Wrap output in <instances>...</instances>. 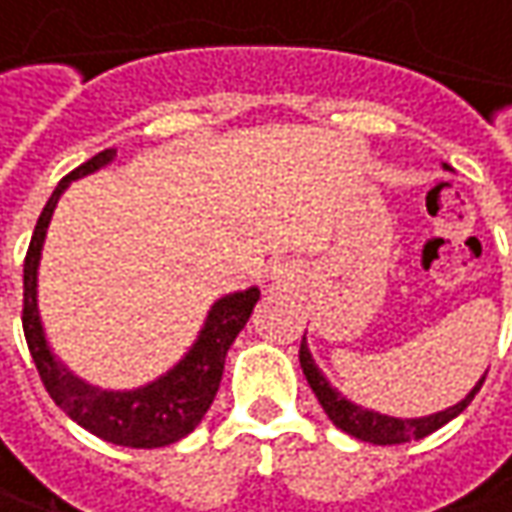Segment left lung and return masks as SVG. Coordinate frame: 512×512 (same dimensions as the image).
<instances>
[{"label":"left lung","mask_w":512,"mask_h":512,"mask_svg":"<svg viewBox=\"0 0 512 512\" xmlns=\"http://www.w3.org/2000/svg\"><path fill=\"white\" fill-rule=\"evenodd\" d=\"M445 169H450L448 164H442ZM300 368H303V374L309 379L311 391H314V397L317 402L323 405V411L328 414V419L345 431L348 436H354V439H360V442H371V445H402V442H411V439H422V436H428V433L439 431L442 425H448L450 419H456V416L465 411L467 405L473 402V397L479 394V388H482V382H485L487 371L482 374V379L470 388L465 394V399H459L456 405H450L445 411H436V414L428 416H388V414H379V411H371V408H362L357 402H351V399L340 394L334 385H331V379L317 368V362L311 357L309 343H306V334H303V343H300Z\"/></svg>","instance_id":"1"}]
</instances>
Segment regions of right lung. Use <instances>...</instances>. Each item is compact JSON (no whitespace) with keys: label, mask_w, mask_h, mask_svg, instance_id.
<instances>
[{"label":"right lung","mask_w":512,"mask_h":512,"mask_svg":"<svg viewBox=\"0 0 512 512\" xmlns=\"http://www.w3.org/2000/svg\"><path fill=\"white\" fill-rule=\"evenodd\" d=\"M113 161L115 150L93 155L70 175H64L59 186L53 189L50 201L45 203L25 257L22 328H25L30 357L39 368L47 394L73 422H79L84 431L96 433L98 439L121 445V448H164L195 431L203 414L209 411L221 385L226 351L249 323L255 303L260 300V289L249 286V289L232 291V294H223L221 300H215L212 309L206 311L198 340L189 345V351L167 374L155 377L147 385H138L133 391H107L73 374L47 343L45 323L39 314V263H42L47 226L53 221L56 203L64 195V189Z\"/></svg>","instance_id":"obj_1"}]
</instances>
